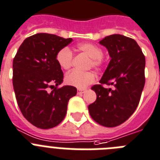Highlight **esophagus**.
<instances>
[{
	"instance_id": "1",
	"label": "esophagus",
	"mask_w": 160,
	"mask_h": 160,
	"mask_svg": "<svg viewBox=\"0 0 160 160\" xmlns=\"http://www.w3.org/2000/svg\"><path fill=\"white\" fill-rule=\"evenodd\" d=\"M87 91V89H78V94H84L85 92Z\"/></svg>"
}]
</instances>
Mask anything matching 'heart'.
I'll return each instance as SVG.
<instances>
[{
  "label": "heart",
  "instance_id": "b5f03b06",
  "mask_svg": "<svg viewBox=\"0 0 160 160\" xmlns=\"http://www.w3.org/2000/svg\"><path fill=\"white\" fill-rule=\"evenodd\" d=\"M76 49L90 57L88 67L97 70L102 68L105 64L103 51L99 46L91 42H83L77 45ZM56 61L59 66L63 70H68L72 68L73 63V55L68 47H63L58 51ZM96 76L92 72H80L73 70L65 76V82L68 85L73 86L80 89L85 88L95 81Z\"/></svg>",
  "mask_w": 160,
  "mask_h": 160
}]
</instances>
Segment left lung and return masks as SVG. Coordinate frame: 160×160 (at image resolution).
<instances>
[{"label":"left lung","instance_id":"obj_1","mask_svg":"<svg viewBox=\"0 0 160 160\" xmlns=\"http://www.w3.org/2000/svg\"><path fill=\"white\" fill-rule=\"evenodd\" d=\"M109 51L111 60L100 84L92 89L97 100L88 105L92 118L101 126L122 124L138 107L145 85V56L135 40L121 34L106 36L100 41ZM103 84L112 85L105 89Z\"/></svg>","mask_w":160,"mask_h":160}]
</instances>
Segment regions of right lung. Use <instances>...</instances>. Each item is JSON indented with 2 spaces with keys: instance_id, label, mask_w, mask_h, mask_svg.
<instances>
[{
  "instance_id": "obj_1",
  "label": "right lung",
  "mask_w": 160,
  "mask_h": 160,
  "mask_svg": "<svg viewBox=\"0 0 160 160\" xmlns=\"http://www.w3.org/2000/svg\"><path fill=\"white\" fill-rule=\"evenodd\" d=\"M72 41L55 34H34L24 40L13 59L17 102L25 118L38 128L58 126L66 116L69 99L76 95L73 86L58 88L63 82V73L56 55Z\"/></svg>"
}]
</instances>
